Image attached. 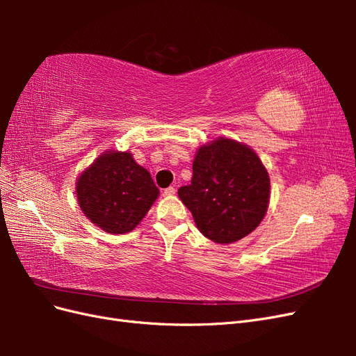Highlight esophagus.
Here are the masks:
<instances>
[{"label": "esophagus", "mask_w": 356, "mask_h": 356, "mask_svg": "<svg viewBox=\"0 0 356 356\" xmlns=\"http://www.w3.org/2000/svg\"><path fill=\"white\" fill-rule=\"evenodd\" d=\"M177 193V188L175 187H168L165 191H163V195L165 196H174Z\"/></svg>", "instance_id": "34e87169"}]
</instances>
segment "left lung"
Segmentation results:
<instances>
[{"label": "left lung", "instance_id": "8db88e82", "mask_svg": "<svg viewBox=\"0 0 356 356\" xmlns=\"http://www.w3.org/2000/svg\"><path fill=\"white\" fill-rule=\"evenodd\" d=\"M178 196L204 238L233 243L263 221L270 178L250 145L220 136L197 148L191 184L181 187Z\"/></svg>", "mask_w": 356, "mask_h": 356}]
</instances>
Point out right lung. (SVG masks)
Returning <instances> with one entry per match:
<instances>
[{
	"instance_id": "obj_1",
	"label": "right lung",
	"mask_w": 356,
	"mask_h": 356,
	"mask_svg": "<svg viewBox=\"0 0 356 356\" xmlns=\"http://www.w3.org/2000/svg\"><path fill=\"white\" fill-rule=\"evenodd\" d=\"M75 195L80 209L96 227L123 234L143 221L160 191L131 152L108 149L79 175Z\"/></svg>"
}]
</instances>
